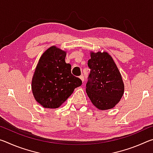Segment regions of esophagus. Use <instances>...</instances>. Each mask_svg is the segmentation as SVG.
<instances>
[{"label":"esophagus","mask_w":153,"mask_h":153,"mask_svg":"<svg viewBox=\"0 0 153 153\" xmlns=\"http://www.w3.org/2000/svg\"><path fill=\"white\" fill-rule=\"evenodd\" d=\"M79 78L81 79V80H82V82L84 81V76H79Z\"/></svg>","instance_id":"1"}]
</instances>
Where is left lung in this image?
I'll use <instances>...</instances> for the list:
<instances>
[{
  "label": "left lung",
  "instance_id": "1",
  "mask_svg": "<svg viewBox=\"0 0 153 153\" xmlns=\"http://www.w3.org/2000/svg\"><path fill=\"white\" fill-rule=\"evenodd\" d=\"M90 73L86 93L92 104L100 110L110 109L120 102L124 92L122 77L112 57L105 52L90 53Z\"/></svg>",
  "mask_w": 153,
  "mask_h": 153
}]
</instances>
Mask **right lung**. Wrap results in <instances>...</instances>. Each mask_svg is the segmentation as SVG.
<instances>
[{
    "mask_svg": "<svg viewBox=\"0 0 153 153\" xmlns=\"http://www.w3.org/2000/svg\"><path fill=\"white\" fill-rule=\"evenodd\" d=\"M65 52L52 46L43 53L36 66L32 89L36 101L43 107H60L82 84L81 79L72 75L71 65L65 63Z\"/></svg>",
    "mask_w": 153,
    "mask_h": 153,
    "instance_id": "add662e5",
    "label": "right lung"
}]
</instances>
